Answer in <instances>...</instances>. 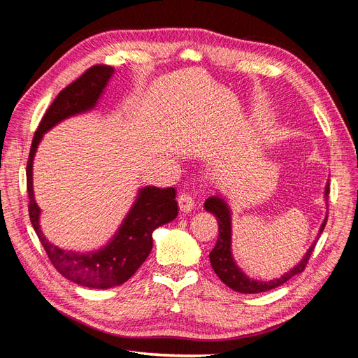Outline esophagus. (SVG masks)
<instances>
[{
  "label": "esophagus",
  "mask_w": 358,
  "mask_h": 358,
  "mask_svg": "<svg viewBox=\"0 0 358 358\" xmlns=\"http://www.w3.org/2000/svg\"><path fill=\"white\" fill-rule=\"evenodd\" d=\"M178 203H179L180 210L187 212V213L191 212L194 209V204H196V201H194V197L188 192H182L179 199H178Z\"/></svg>",
  "instance_id": "1"
}]
</instances>
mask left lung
<instances>
[{
	"label": "left lung",
	"instance_id": "obj_1",
	"mask_svg": "<svg viewBox=\"0 0 358 358\" xmlns=\"http://www.w3.org/2000/svg\"><path fill=\"white\" fill-rule=\"evenodd\" d=\"M329 194H330V185L327 183L326 192H324V196H326V201L329 200ZM204 209L213 213V216H216V221H218V229H220L218 241H216L215 248L209 254L212 268L215 270V273L218 275V278L227 287H230L231 289H234L237 292H243V294H254V292H264L268 289H273L279 285L285 284L287 280H289L292 276L301 273L309 262L313 248H315L320 236L324 230V227H326V224H327V216H326V220H324V222L321 225L315 242L312 243L309 251L305 254V257L301 258V262L294 268H291L289 272H287L285 275H282L278 279L266 280L264 282V280H255V279L248 278L234 263L233 255H231V215H230V209H229V206H227V203L218 196L209 197L204 201Z\"/></svg>",
	"mask_w": 358,
	"mask_h": 358
}]
</instances>
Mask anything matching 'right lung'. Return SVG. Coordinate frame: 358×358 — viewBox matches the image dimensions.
I'll list each match as a JSON object with an SVG mask.
<instances>
[{
	"label": "right lung",
	"mask_w": 358,
	"mask_h": 358,
	"mask_svg": "<svg viewBox=\"0 0 358 358\" xmlns=\"http://www.w3.org/2000/svg\"><path fill=\"white\" fill-rule=\"evenodd\" d=\"M112 74L113 67L110 66H92L57 95L45 116L41 117L32 138L27 164L29 220L50 263L62 276L73 280L74 284L101 289L127 282L145 263L152 249V231L178 216L176 189L142 188L121 229L113 236L109 245L95 252L76 254L50 243L40 230V208L32 189V159L43 134L48 129L61 122L62 119L92 109Z\"/></svg>",
	"instance_id": "obj_1"
}]
</instances>
